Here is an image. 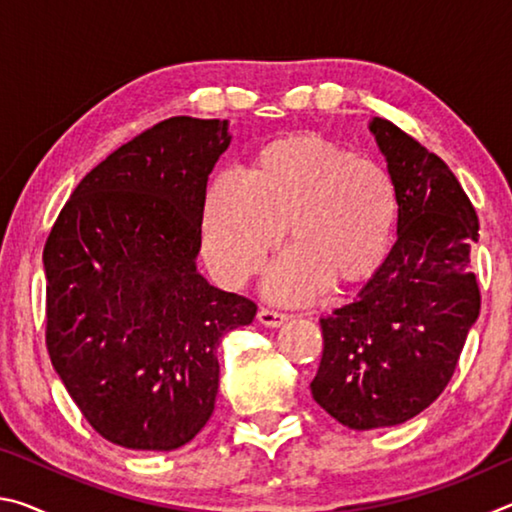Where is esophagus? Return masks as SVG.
Returning a JSON list of instances; mask_svg holds the SVG:
<instances>
[{"label": "esophagus", "mask_w": 512, "mask_h": 512, "mask_svg": "<svg viewBox=\"0 0 512 512\" xmlns=\"http://www.w3.org/2000/svg\"><path fill=\"white\" fill-rule=\"evenodd\" d=\"M257 320H259V323H262L264 327H282V325H287L289 316L277 314V311H271V309H259V311H257Z\"/></svg>", "instance_id": "1"}]
</instances>
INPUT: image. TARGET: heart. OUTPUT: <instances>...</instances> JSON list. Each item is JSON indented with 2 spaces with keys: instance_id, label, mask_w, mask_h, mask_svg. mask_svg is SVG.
Segmentation results:
<instances>
[{
  "instance_id": "1",
  "label": "heart",
  "mask_w": 512,
  "mask_h": 512,
  "mask_svg": "<svg viewBox=\"0 0 512 512\" xmlns=\"http://www.w3.org/2000/svg\"><path fill=\"white\" fill-rule=\"evenodd\" d=\"M397 194L375 162L352 158L314 133L284 135L255 155L248 178L221 173L207 187L203 259L214 280L239 289L289 228L291 248L268 268L262 291L307 305L329 289L375 275L393 241Z\"/></svg>"
}]
</instances>
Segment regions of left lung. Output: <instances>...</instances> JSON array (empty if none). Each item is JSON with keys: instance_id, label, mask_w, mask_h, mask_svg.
Wrapping results in <instances>:
<instances>
[{"instance_id": "1", "label": "left lung", "mask_w": 512, "mask_h": 512, "mask_svg": "<svg viewBox=\"0 0 512 512\" xmlns=\"http://www.w3.org/2000/svg\"><path fill=\"white\" fill-rule=\"evenodd\" d=\"M368 131L397 194V241L359 298L327 318L311 395L354 431L411 420L445 391L472 325L479 219L436 153L372 117Z\"/></svg>"}]
</instances>
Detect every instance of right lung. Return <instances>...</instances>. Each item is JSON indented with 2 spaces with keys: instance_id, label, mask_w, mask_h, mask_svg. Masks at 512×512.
<instances>
[{
  "instance_id": "obj_1",
  "label": "right lung",
  "mask_w": 512,
  "mask_h": 512,
  "mask_svg": "<svg viewBox=\"0 0 512 512\" xmlns=\"http://www.w3.org/2000/svg\"><path fill=\"white\" fill-rule=\"evenodd\" d=\"M228 119L171 117L85 176L51 228L47 348L94 431L119 447L173 452L219 393V348L255 302L198 273L207 178Z\"/></svg>"
}]
</instances>
